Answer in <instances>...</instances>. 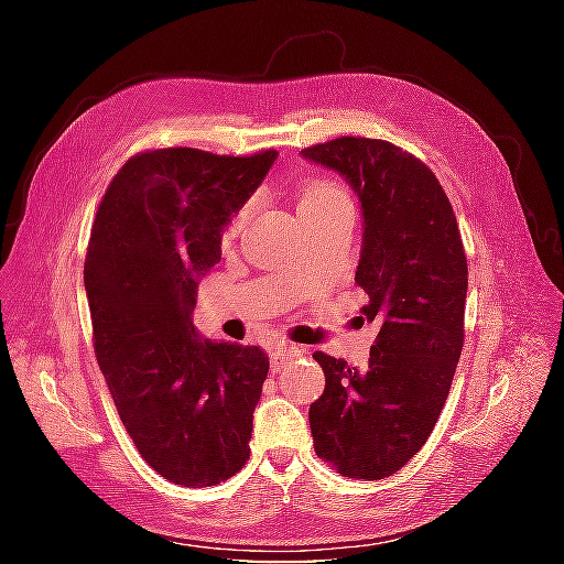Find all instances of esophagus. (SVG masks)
I'll list each match as a JSON object with an SVG mask.
<instances>
[{
	"label": "esophagus",
	"mask_w": 564,
	"mask_h": 564,
	"mask_svg": "<svg viewBox=\"0 0 564 564\" xmlns=\"http://www.w3.org/2000/svg\"><path fill=\"white\" fill-rule=\"evenodd\" d=\"M301 350L299 346L294 344H284V340H280V344H275L270 348V362H272V369H280L286 360H292V357H296Z\"/></svg>",
	"instance_id": "1"
}]
</instances>
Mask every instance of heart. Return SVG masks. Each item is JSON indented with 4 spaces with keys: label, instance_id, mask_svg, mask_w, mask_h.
<instances>
[{
    "label": "heart",
    "instance_id": "b5f03b06",
    "mask_svg": "<svg viewBox=\"0 0 564 564\" xmlns=\"http://www.w3.org/2000/svg\"><path fill=\"white\" fill-rule=\"evenodd\" d=\"M334 204H350L348 193L336 181L315 178L311 183H305L301 193V207H334ZM249 209L251 207L247 204V207L240 212V220L247 218Z\"/></svg>",
    "mask_w": 564,
    "mask_h": 564
}]
</instances>
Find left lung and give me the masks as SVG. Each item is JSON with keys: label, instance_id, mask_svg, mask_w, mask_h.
<instances>
[{"label": "left lung", "instance_id": "obj_1", "mask_svg": "<svg viewBox=\"0 0 564 564\" xmlns=\"http://www.w3.org/2000/svg\"><path fill=\"white\" fill-rule=\"evenodd\" d=\"M360 199L365 232L355 282L381 322L369 367L313 352L324 392L311 404L315 454L346 477L383 480L431 437L464 348L468 263L452 202L412 152L340 135L301 150Z\"/></svg>", "mask_w": 564, "mask_h": 564}]
</instances>
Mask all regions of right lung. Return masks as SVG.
<instances>
[{
	"instance_id": "right-lung-1",
	"label": "right lung",
	"mask_w": 564,
	"mask_h": 564,
	"mask_svg": "<svg viewBox=\"0 0 564 564\" xmlns=\"http://www.w3.org/2000/svg\"><path fill=\"white\" fill-rule=\"evenodd\" d=\"M275 158L145 150L98 204L84 261L96 360L135 449L174 485H218L249 458L268 355L199 338L193 311L220 232Z\"/></svg>"
}]
</instances>
